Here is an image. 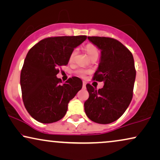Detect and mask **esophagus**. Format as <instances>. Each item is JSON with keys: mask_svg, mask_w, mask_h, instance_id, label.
<instances>
[{"mask_svg": "<svg viewBox=\"0 0 160 160\" xmlns=\"http://www.w3.org/2000/svg\"><path fill=\"white\" fill-rule=\"evenodd\" d=\"M86 82L83 81V82H82V87H83V88H86Z\"/></svg>", "mask_w": 160, "mask_h": 160, "instance_id": "obj_1", "label": "esophagus"}]
</instances>
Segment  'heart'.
Listing matches in <instances>:
<instances>
[{"label":"heart","mask_w":160,"mask_h":160,"mask_svg":"<svg viewBox=\"0 0 160 160\" xmlns=\"http://www.w3.org/2000/svg\"><path fill=\"white\" fill-rule=\"evenodd\" d=\"M86 51L88 53V56L90 57L91 58L92 57H94V56H98V55H99V49L97 46L95 45V44H88L86 46ZM78 52V49H74V50L72 51L71 52V54H70V56H69V61H73L74 58H75L77 53ZM88 71H87V70H84V69H78L76 71V74H78V75L82 77V78H83L88 73Z\"/></svg>","instance_id":"obj_1"}]
</instances>
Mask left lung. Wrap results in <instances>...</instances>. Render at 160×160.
<instances>
[{"instance_id": "8db88e82", "label": "left lung", "mask_w": 160, "mask_h": 160, "mask_svg": "<svg viewBox=\"0 0 160 160\" xmlns=\"http://www.w3.org/2000/svg\"><path fill=\"white\" fill-rule=\"evenodd\" d=\"M101 50L99 67L93 80L104 82L99 90L86 85L89 97L84 109L89 119L107 124L116 121L126 111L133 96L136 71L133 55L118 40L109 37H88Z\"/></svg>"}]
</instances>
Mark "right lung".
Instances as JSON below:
<instances>
[{
    "label": "right lung",
    "instance_id": "right-lung-1",
    "mask_svg": "<svg viewBox=\"0 0 160 160\" xmlns=\"http://www.w3.org/2000/svg\"><path fill=\"white\" fill-rule=\"evenodd\" d=\"M86 36L49 37L28 51L20 74L23 103L31 117L50 123L65 116L70 100L82 88V82L72 77L64 83L56 77L59 69L68 64L74 49Z\"/></svg>",
    "mask_w": 160,
    "mask_h": 160
}]
</instances>
